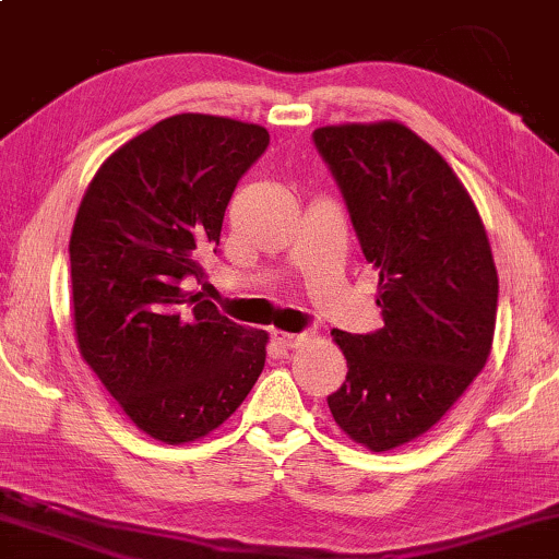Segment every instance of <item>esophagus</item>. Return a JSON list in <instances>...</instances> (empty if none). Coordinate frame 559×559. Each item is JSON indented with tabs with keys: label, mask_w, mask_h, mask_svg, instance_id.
Instances as JSON below:
<instances>
[{
	"label": "esophagus",
	"mask_w": 559,
	"mask_h": 559,
	"mask_svg": "<svg viewBox=\"0 0 559 559\" xmlns=\"http://www.w3.org/2000/svg\"><path fill=\"white\" fill-rule=\"evenodd\" d=\"M273 338L278 341L283 348H298L311 341V333H286V331H273Z\"/></svg>",
	"instance_id": "esophagus-1"
}]
</instances>
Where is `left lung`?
Here are the masks:
<instances>
[{
  "mask_svg": "<svg viewBox=\"0 0 559 559\" xmlns=\"http://www.w3.org/2000/svg\"><path fill=\"white\" fill-rule=\"evenodd\" d=\"M313 145L379 273L384 326L333 329L348 373L333 419L371 452L421 437L485 369L499 281L469 193L435 147L402 122L331 124Z\"/></svg>",
  "mask_w": 559,
  "mask_h": 559,
  "instance_id": "left-lung-1",
  "label": "left lung"
}]
</instances>
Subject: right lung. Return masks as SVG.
<instances>
[{
  "instance_id": "obj_1",
  "label": "right lung",
  "mask_w": 559,
  "mask_h": 559,
  "mask_svg": "<svg viewBox=\"0 0 559 559\" xmlns=\"http://www.w3.org/2000/svg\"><path fill=\"white\" fill-rule=\"evenodd\" d=\"M261 124L173 115L107 157L70 238L82 359L138 429L186 444L218 429L261 377L269 333L186 281L218 251L233 190L265 153Z\"/></svg>"
}]
</instances>
